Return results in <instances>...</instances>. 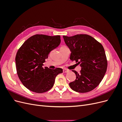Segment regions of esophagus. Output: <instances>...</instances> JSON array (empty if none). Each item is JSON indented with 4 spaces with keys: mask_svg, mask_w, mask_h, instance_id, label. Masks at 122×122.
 <instances>
[{
    "mask_svg": "<svg viewBox=\"0 0 122 122\" xmlns=\"http://www.w3.org/2000/svg\"><path fill=\"white\" fill-rule=\"evenodd\" d=\"M69 72V70H67V69H64L63 70V72H64V73H67V72Z\"/></svg>",
    "mask_w": 122,
    "mask_h": 122,
    "instance_id": "34e87169",
    "label": "esophagus"
}]
</instances>
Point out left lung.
Listing matches in <instances>:
<instances>
[{"label":"left lung","instance_id":"obj_1","mask_svg":"<svg viewBox=\"0 0 122 122\" xmlns=\"http://www.w3.org/2000/svg\"><path fill=\"white\" fill-rule=\"evenodd\" d=\"M71 53L70 60L80 64V73L72 70L76 79L70 82L72 89L78 93H87L94 90L101 82L107 67L105 50L101 43L87 35L63 36Z\"/></svg>","mask_w":122,"mask_h":122}]
</instances>
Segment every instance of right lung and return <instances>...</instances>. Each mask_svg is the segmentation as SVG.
<instances>
[{
	"label": "right lung",
	"instance_id": "1",
	"mask_svg": "<svg viewBox=\"0 0 122 122\" xmlns=\"http://www.w3.org/2000/svg\"><path fill=\"white\" fill-rule=\"evenodd\" d=\"M60 36L36 35L28 38L18 50L15 61L18 77L27 89L43 93L53 86L56 76L62 69L43 67L51 51L61 43Z\"/></svg>",
	"mask_w": 122,
	"mask_h": 122
}]
</instances>
